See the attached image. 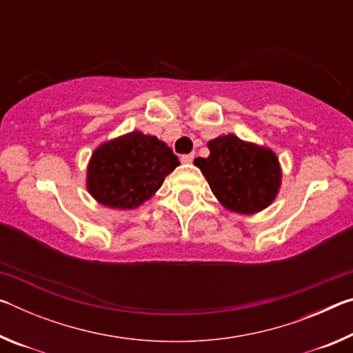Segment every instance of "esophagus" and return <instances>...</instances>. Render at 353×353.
<instances>
[{
  "label": "esophagus",
  "instance_id": "esophagus-1",
  "mask_svg": "<svg viewBox=\"0 0 353 353\" xmlns=\"http://www.w3.org/2000/svg\"><path fill=\"white\" fill-rule=\"evenodd\" d=\"M194 160V154H183L181 157L182 163H191Z\"/></svg>",
  "mask_w": 353,
  "mask_h": 353
}]
</instances>
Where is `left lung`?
I'll return each mask as SVG.
<instances>
[{
  "label": "left lung",
  "mask_w": 353,
  "mask_h": 353,
  "mask_svg": "<svg viewBox=\"0 0 353 353\" xmlns=\"http://www.w3.org/2000/svg\"><path fill=\"white\" fill-rule=\"evenodd\" d=\"M208 149L210 155L194 163L227 208L250 214L271 204L282 176L276 154L232 134L208 141Z\"/></svg>",
  "instance_id": "8db88e82"
}]
</instances>
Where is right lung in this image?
<instances>
[{
    "label": "right lung",
    "mask_w": 353,
    "mask_h": 353,
    "mask_svg": "<svg viewBox=\"0 0 353 353\" xmlns=\"http://www.w3.org/2000/svg\"><path fill=\"white\" fill-rule=\"evenodd\" d=\"M177 165V155L163 141L130 132L94 151L87 188L103 205L134 208L151 198Z\"/></svg>",
    "instance_id": "right-lung-1"
}]
</instances>
